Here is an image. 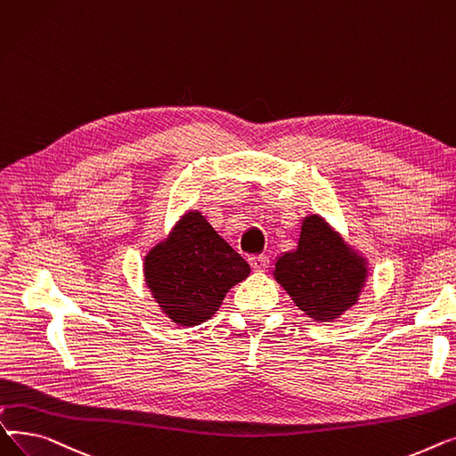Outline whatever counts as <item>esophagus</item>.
Masks as SVG:
<instances>
[{
	"mask_svg": "<svg viewBox=\"0 0 456 456\" xmlns=\"http://www.w3.org/2000/svg\"><path fill=\"white\" fill-rule=\"evenodd\" d=\"M250 265H252V269H254V271L261 273V271H265V269H266V265H269V257H266L265 254L252 256V257H250Z\"/></svg>",
	"mask_w": 456,
	"mask_h": 456,
	"instance_id": "1",
	"label": "esophagus"
}]
</instances>
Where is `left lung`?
<instances>
[{
  "instance_id": "1",
  "label": "left lung",
  "mask_w": 456,
  "mask_h": 456,
  "mask_svg": "<svg viewBox=\"0 0 456 456\" xmlns=\"http://www.w3.org/2000/svg\"><path fill=\"white\" fill-rule=\"evenodd\" d=\"M274 278L307 316L324 322L357 302L366 269L322 219L309 216L297 248L276 259Z\"/></svg>"
}]
</instances>
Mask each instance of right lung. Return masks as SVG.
<instances>
[{"instance_id":"right-lung-1","label":"right lung","mask_w":456,"mask_h":456,"mask_svg":"<svg viewBox=\"0 0 456 456\" xmlns=\"http://www.w3.org/2000/svg\"><path fill=\"white\" fill-rule=\"evenodd\" d=\"M250 274V265L199 211L187 213L164 243L145 257L152 297L176 324L197 326L221 307L226 292Z\"/></svg>"}]
</instances>
